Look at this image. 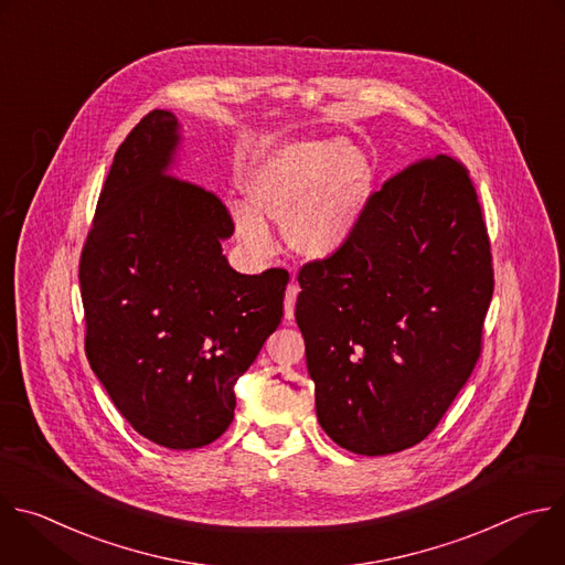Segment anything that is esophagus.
<instances>
[{
    "label": "esophagus",
    "instance_id": "34e87169",
    "mask_svg": "<svg viewBox=\"0 0 565 565\" xmlns=\"http://www.w3.org/2000/svg\"><path fill=\"white\" fill-rule=\"evenodd\" d=\"M299 295V284L290 281L286 288V297H284V308H286V319H295V299Z\"/></svg>",
    "mask_w": 565,
    "mask_h": 565
}]
</instances>
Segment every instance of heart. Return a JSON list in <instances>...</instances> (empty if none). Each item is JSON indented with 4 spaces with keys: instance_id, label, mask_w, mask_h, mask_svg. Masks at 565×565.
<instances>
[{
    "instance_id": "obj_1",
    "label": "heart",
    "mask_w": 565,
    "mask_h": 565,
    "mask_svg": "<svg viewBox=\"0 0 565 565\" xmlns=\"http://www.w3.org/2000/svg\"><path fill=\"white\" fill-rule=\"evenodd\" d=\"M372 188L367 157L341 137H310L277 143L250 166L248 204L231 209L246 248L266 257L275 239L264 220L284 224L288 246L306 259L341 248L359 224Z\"/></svg>"
}]
</instances>
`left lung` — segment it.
Masks as SVG:
<instances>
[{"instance_id":"obj_1","label":"left lung","mask_w":565,"mask_h":565,"mask_svg":"<svg viewBox=\"0 0 565 565\" xmlns=\"http://www.w3.org/2000/svg\"><path fill=\"white\" fill-rule=\"evenodd\" d=\"M297 279L326 435L365 457L424 441L481 356L494 290L468 168L450 154L408 163L370 193L341 248Z\"/></svg>"}]
</instances>
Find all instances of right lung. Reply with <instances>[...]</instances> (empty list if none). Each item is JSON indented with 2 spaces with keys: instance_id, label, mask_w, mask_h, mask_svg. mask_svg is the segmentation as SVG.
I'll return each mask as SVG.
<instances>
[{
  "instance_id": "1",
  "label": "right lung",
  "mask_w": 565,
  "mask_h": 565,
  "mask_svg": "<svg viewBox=\"0 0 565 565\" xmlns=\"http://www.w3.org/2000/svg\"><path fill=\"white\" fill-rule=\"evenodd\" d=\"M177 119L150 110L119 143L79 257L84 348L121 417L193 450L235 417L233 386L284 317L288 273L239 275L226 204L168 172Z\"/></svg>"
}]
</instances>
